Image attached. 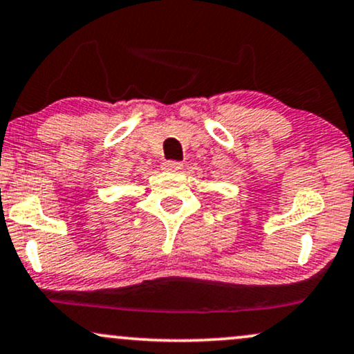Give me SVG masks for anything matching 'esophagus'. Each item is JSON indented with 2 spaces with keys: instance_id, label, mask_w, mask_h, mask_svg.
Returning <instances> with one entry per match:
<instances>
[{
  "instance_id": "1",
  "label": "esophagus",
  "mask_w": 354,
  "mask_h": 354,
  "mask_svg": "<svg viewBox=\"0 0 354 354\" xmlns=\"http://www.w3.org/2000/svg\"><path fill=\"white\" fill-rule=\"evenodd\" d=\"M160 167H162V170H169V172H177V170L184 167V164L180 160H164Z\"/></svg>"
}]
</instances>
